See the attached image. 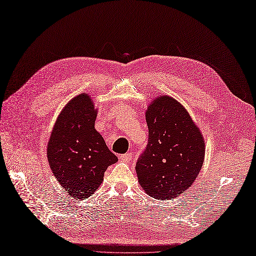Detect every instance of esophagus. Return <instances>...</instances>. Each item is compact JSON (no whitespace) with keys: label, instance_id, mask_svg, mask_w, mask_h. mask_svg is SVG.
<instances>
[{"label":"esophagus","instance_id":"34e87169","mask_svg":"<svg viewBox=\"0 0 256 256\" xmlns=\"http://www.w3.org/2000/svg\"><path fill=\"white\" fill-rule=\"evenodd\" d=\"M132 157H133V154H132V153H126V154L120 155L119 158L122 160V162H130V160H132Z\"/></svg>","mask_w":256,"mask_h":256}]
</instances>
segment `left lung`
I'll return each instance as SVG.
<instances>
[{"instance_id": "1", "label": "left lung", "mask_w": 256, "mask_h": 256, "mask_svg": "<svg viewBox=\"0 0 256 256\" xmlns=\"http://www.w3.org/2000/svg\"><path fill=\"white\" fill-rule=\"evenodd\" d=\"M148 140L136 164L144 190L160 200H173L192 186L204 164L202 132L177 100L154 99L146 112Z\"/></svg>"}]
</instances>
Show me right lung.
Wrapping results in <instances>:
<instances>
[{
	"label": "right lung",
	"instance_id": "obj_1",
	"mask_svg": "<svg viewBox=\"0 0 256 256\" xmlns=\"http://www.w3.org/2000/svg\"><path fill=\"white\" fill-rule=\"evenodd\" d=\"M97 110L88 94L72 98L56 118L47 159L56 180L74 200L90 196L118 158L94 128Z\"/></svg>",
	"mask_w": 256,
	"mask_h": 256
}]
</instances>
